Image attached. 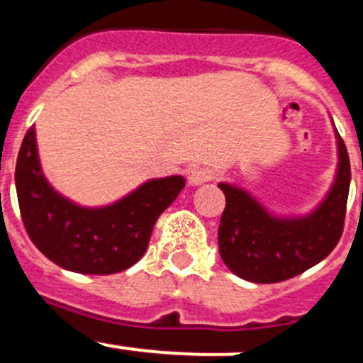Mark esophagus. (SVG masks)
<instances>
[{"instance_id": "34e87169", "label": "esophagus", "mask_w": 363, "mask_h": 363, "mask_svg": "<svg viewBox=\"0 0 363 363\" xmlns=\"http://www.w3.org/2000/svg\"><path fill=\"white\" fill-rule=\"evenodd\" d=\"M214 177V172L207 167H195L189 172V184L191 186H200L203 182L211 181Z\"/></svg>"}]
</instances>
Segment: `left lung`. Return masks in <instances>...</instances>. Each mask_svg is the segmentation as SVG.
Listing matches in <instances>:
<instances>
[{
	"instance_id": "obj_1",
	"label": "left lung",
	"mask_w": 363,
	"mask_h": 363,
	"mask_svg": "<svg viewBox=\"0 0 363 363\" xmlns=\"http://www.w3.org/2000/svg\"><path fill=\"white\" fill-rule=\"evenodd\" d=\"M339 164L325 200L303 216H275L246 189L228 182L218 188L225 211L218 227L220 255L234 275L255 284H275L300 275L332 253L342 235L351 167L335 131Z\"/></svg>"
}]
</instances>
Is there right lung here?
<instances>
[{
    "mask_svg": "<svg viewBox=\"0 0 363 363\" xmlns=\"http://www.w3.org/2000/svg\"><path fill=\"white\" fill-rule=\"evenodd\" d=\"M184 184L181 175L150 179L110 206H77L42 174L35 128L28 129L16 164L17 200L30 239L56 266L83 275H111L138 262L154 223Z\"/></svg>",
    "mask_w": 363,
    "mask_h": 363,
    "instance_id": "1",
    "label": "right lung"
}]
</instances>
